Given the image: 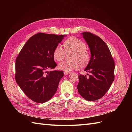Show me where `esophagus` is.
I'll return each mask as SVG.
<instances>
[{
  "instance_id": "1",
  "label": "esophagus",
  "mask_w": 132,
  "mask_h": 132,
  "mask_svg": "<svg viewBox=\"0 0 132 132\" xmlns=\"http://www.w3.org/2000/svg\"><path fill=\"white\" fill-rule=\"evenodd\" d=\"M70 73V72H68V71H64V75H68V74H69Z\"/></svg>"
}]
</instances>
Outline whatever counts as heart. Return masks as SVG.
I'll list each match as a JSON object with an SVG mask.
<instances>
[{"label":"heart","mask_w":132,"mask_h":132,"mask_svg":"<svg viewBox=\"0 0 132 132\" xmlns=\"http://www.w3.org/2000/svg\"><path fill=\"white\" fill-rule=\"evenodd\" d=\"M64 47L65 51H73L71 61H63L59 64L58 68L65 71H70L77 69L80 66L85 65L90 60V54L86 48V44L76 37H71L67 39L64 42ZM65 50L62 45H58L54 50L53 57L55 61L61 62L64 57Z\"/></svg>","instance_id":"b5f03b06"}]
</instances>
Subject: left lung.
Wrapping results in <instances>:
<instances>
[{
  "instance_id": "obj_1",
  "label": "left lung",
  "mask_w": 132,
  "mask_h": 132,
  "mask_svg": "<svg viewBox=\"0 0 132 132\" xmlns=\"http://www.w3.org/2000/svg\"><path fill=\"white\" fill-rule=\"evenodd\" d=\"M81 35L89 46L91 57L85 69L88 74L79 75L77 89L84 98L93 101L102 97L109 90L114 79V62L101 38L87 32Z\"/></svg>"
}]
</instances>
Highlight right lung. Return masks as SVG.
Instances as JSON below:
<instances>
[{
	"instance_id": "add662e5",
	"label": "right lung",
	"mask_w": 132,
	"mask_h": 132,
	"mask_svg": "<svg viewBox=\"0 0 132 132\" xmlns=\"http://www.w3.org/2000/svg\"><path fill=\"white\" fill-rule=\"evenodd\" d=\"M67 35L38 33L26 42L15 62V80L23 93L37 103L48 101L53 96L63 71L47 69L57 66L53 51Z\"/></svg>"
}]
</instances>
